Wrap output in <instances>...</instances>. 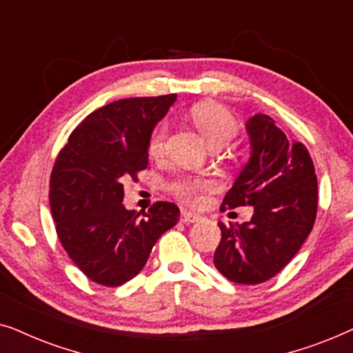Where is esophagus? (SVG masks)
I'll list each match as a JSON object with an SVG mask.
<instances>
[{
    "instance_id": "obj_1",
    "label": "esophagus",
    "mask_w": 353,
    "mask_h": 353,
    "mask_svg": "<svg viewBox=\"0 0 353 353\" xmlns=\"http://www.w3.org/2000/svg\"><path fill=\"white\" fill-rule=\"evenodd\" d=\"M201 216L195 214V213H190V211H182L181 213V221L184 224H192V223H196V221H200Z\"/></svg>"
}]
</instances>
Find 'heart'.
<instances>
[{"label":"heart","mask_w":353,"mask_h":353,"mask_svg":"<svg viewBox=\"0 0 353 353\" xmlns=\"http://www.w3.org/2000/svg\"><path fill=\"white\" fill-rule=\"evenodd\" d=\"M196 129L203 135L211 148H223L239 134L236 117L228 108L218 103H201L192 110ZM168 148V122H161L153 130L148 142V153L153 158H161ZM211 187V182L203 179H182L172 184V192L187 203L196 205L203 199V194Z\"/></svg>","instance_id":"obj_1"}]
</instances>
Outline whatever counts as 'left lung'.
I'll return each instance as SVG.
<instances>
[{
    "instance_id": "1",
    "label": "left lung",
    "mask_w": 353,
    "mask_h": 353,
    "mask_svg": "<svg viewBox=\"0 0 353 353\" xmlns=\"http://www.w3.org/2000/svg\"><path fill=\"white\" fill-rule=\"evenodd\" d=\"M245 130L250 158L221 208L248 205L253 216L243 224L219 223L213 261L232 283L260 284L278 274L312 232L318 182L305 145L285 137L270 116H252Z\"/></svg>"
}]
</instances>
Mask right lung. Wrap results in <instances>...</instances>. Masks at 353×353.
Masks as SVG:
<instances>
[{
    "label": "right lung",
    "instance_id": "1",
    "mask_svg": "<svg viewBox=\"0 0 353 353\" xmlns=\"http://www.w3.org/2000/svg\"><path fill=\"white\" fill-rule=\"evenodd\" d=\"M177 95L117 100L83 119L56 158L50 206L59 242L93 283L116 288L143 270L158 239L181 211L157 201L125 210L124 185L148 166V142Z\"/></svg>",
    "mask_w": 353,
    "mask_h": 353
}]
</instances>
